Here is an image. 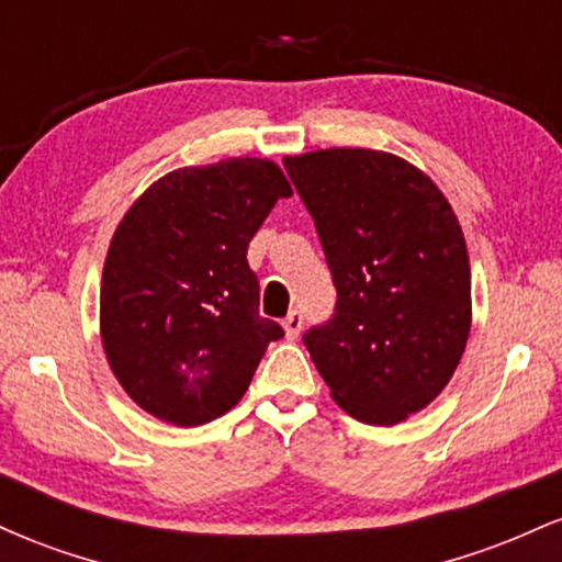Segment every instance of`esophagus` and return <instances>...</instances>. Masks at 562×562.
I'll list each match as a JSON object with an SVG mask.
<instances>
[{
  "instance_id": "1",
  "label": "esophagus",
  "mask_w": 562,
  "mask_h": 562,
  "mask_svg": "<svg viewBox=\"0 0 562 562\" xmlns=\"http://www.w3.org/2000/svg\"><path fill=\"white\" fill-rule=\"evenodd\" d=\"M282 327H285V335L290 340H295L301 335V327H303V314L299 308H293V312L288 314L285 322H282Z\"/></svg>"
}]
</instances>
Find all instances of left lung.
I'll return each instance as SVG.
<instances>
[{
	"label": "left lung",
	"instance_id": "1",
	"mask_svg": "<svg viewBox=\"0 0 562 562\" xmlns=\"http://www.w3.org/2000/svg\"><path fill=\"white\" fill-rule=\"evenodd\" d=\"M314 218L333 317L303 346L351 417L393 425L454 375L470 333L465 237L441 190L406 160L364 147L285 158Z\"/></svg>",
	"mask_w": 562,
	"mask_h": 562
}]
</instances>
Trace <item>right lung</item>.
<instances>
[{"label": "right lung", "instance_id": "obj_1", "mask_svg": "<svg viewBox=\"0 0 562 562\" xmlns=\"http://www.w3.org/2000/svg\"><path fill=\"white\" fill-rule=\"evenodd\" d=\"M272 160L227 158L158 179L115 229L100 330L113 375L142 409L192 428L243 398L285 330L259 314L248 243L280 198Z\"/></svg>", "mask_w": 562, "mask_h": 562}]
</instances>
